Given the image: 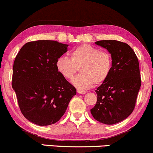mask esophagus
I'll use <instances>...</instances> for the list:
<instances>
[{
  "instance_id": "esophagus-1",
  "label": "esophagus",
  "mask_w": 153,
  "mask_h": 153,
  "mask_svg": "<svg viewBox=\"0 0 153 153\" xmlns=\"http://www.w3.org/2000/svg\"><path fill=\"white\" fill-rule=\"evenodd\" d=\"M77 92L78 93V94H86V91H83V90H81V89H77Z\"/></svg>"
}]
</instances>
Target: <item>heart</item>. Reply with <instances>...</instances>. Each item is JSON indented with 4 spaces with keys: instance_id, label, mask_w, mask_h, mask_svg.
<instances>
[{
    "instance_id": "1",
    "label": "heart",
    "mask_w": 153,
    "mask_h": 153,
    "mask_svg": "<svg viewBox=\"0 0 153 153\" xmlns=\"http://www.w3.org/2000/svg\"><path fill=\"white\" fill-rule=\"evenodd\" d=\"M56 66L59 73L69 80L80 69L81 74L74 78L72 83L80 89H89L107 80L111 72L113 59L108 51L84 44L72 50L70 58L60 56Z\"/></svg>"
}]
</instances>
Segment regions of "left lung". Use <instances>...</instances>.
Here are the masks:
<instances>
[{"label": "left lung", "instance_id": "8db88e82", "mask_svg": "<svg viewBox=\"0 0 153 153\" xmlns=\"http://www.w3.org/2000/svg\"><path fill=\"white\" fill-rule=\"evenodd\" d=\"M96 45L106 48L113 59L110 75L97 90L96 105L91 113L96 120L114 125L131 114L141 85L138 58L126 43L117 40H100Z\"/></svg>", "mask_w": 153, "mask_h": 153}]
</instances>
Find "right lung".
<instances>
[{
  "instance_id": "1",
  "label": "right lung",
  "mask_w": 153,
  "mask_h": 153,
  "mask_svg": "<svg viewBox=\"0 0 153 153\" xmlns=\"http://www.w3.org/2000/svg\"><path fill=\"white\" fill-rule=\"evenodd\" d=\"M68 45L53 40L29 42L22 46L13 65L12 88L24 117L46 126L64 114L76 89L59 73L56 60Z\"/></svg>"
}]
</instances>
